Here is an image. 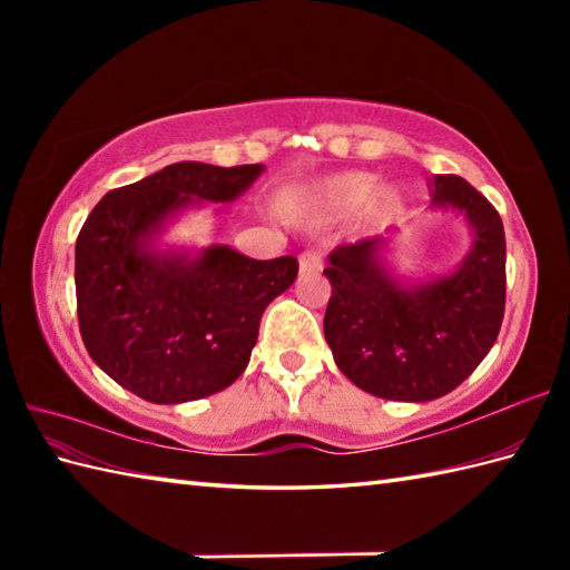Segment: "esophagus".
<instances>
[{
	"mask_svg": "<svg viewBox=\"0 0 570 570\" xmlns=\"http://www.w3.org/2000/svg\"><path fill=\"white\" fill-rule=\"evenodd\" d=\"M298 272L301 274H318L321 272V254L306 249L298 254Z\"/></svg>",
	"mask_w": 570,
	"mask_h": 570,
	"instance_id": "1",
	"label": "esophagus"
}]
</instances>
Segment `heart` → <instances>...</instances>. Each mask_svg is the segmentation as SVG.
Instances as JSON below:
<instances>
[{"label": "heart", "mask_w": 570, "mask_h": 570, "mask_svg": "<svg viewBox=\"0 0 570 570\" xmlns=\"http://www.w3.org/2000/svg\"><path fill=\"white\" fill-rule=\"evenodd\" d=\"M292 210L321 217V220H337L360 210L362 225L382 227L402 213V196L394 186H377L374 174L343 171L296 190L292 196Z\"/></svg>", "instance_id": "b5f03b06"}]
</instances>
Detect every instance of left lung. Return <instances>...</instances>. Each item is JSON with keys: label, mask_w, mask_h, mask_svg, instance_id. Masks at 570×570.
Instances as JSON below:
<instances>
[{"label": "left lung", "mask_w": 570, "mask_h": 570, "mask_svg": "<svg viewBox=\"0 0 570 570\" xmlns=\"http://www.w3.org/2000/svg\"><path fill=\"white\" fill-rule=\"evenodd\" d=\"M431 208L470 225L453 272L411 284L386 254L394 233L341 245L323 274L333 286L323 333L335 365L360 390L394 402H431L468 380L498 341L504 316V227L492 203L460 176L431 178Z\"/></svg>", "instance_id": "obj_1"}]
</instances>
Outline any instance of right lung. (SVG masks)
Masks as SVG:
<instances>
[{"mask_svg":"<svg viewBox=\"0 0 570 570\" xmlns=\"http://www.w3.org/2000/svg\"><path fill=\"white\" fill-rule=\"evenodd\" d=\"M262 164L180 161L107 193L76 242L85 350L102 372L151 404L223 392L245 372L264 308L294 284V257L249 259L227 245L159 249L188 208L233 203Z\"/></svg>","mask_w":570,"mask_h":570,"instance_id":"obj_1","label":"right lung"}]
</instances>
